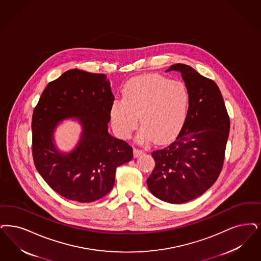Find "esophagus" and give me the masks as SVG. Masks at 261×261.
Returning a JSON list of instances; mask_svg holds the SVG:
<instances>
[{"mask_svg":"<svg viewBox=\"0 0 261 261\" xmlns=\"http://www.w3.org/2000/svg\"><path fill=\"white\" fill-rule=\"evenodd\" d=\"M143 153H144V150H142V149H139V148H134V156H141Z\"/></svg>","mask_w":261,"mask_h":261,"instance_id":"34e87169","label":"esophagus"}]
</instances>
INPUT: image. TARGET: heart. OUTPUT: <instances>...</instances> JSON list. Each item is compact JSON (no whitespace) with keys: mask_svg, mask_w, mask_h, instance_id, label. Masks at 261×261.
I'll return each instance as SVG.
<instances>
[{"mask_svg":"<svg viewBox=\"0 0 261 261\" xmlns=\"http://www.w3.org/2000/svg\"><path fill=\"white\" fill-rule=\"evenodd\" d=\"M123 99H115L110 109L116 133L128 138L138 124L137 139L142 143L154 140L166 143L179 133L186 122L189 106L188 88L181 82L159 74L131 79L122 89Z\"/></svg>","mask_w":261,"mask_h":261,"instance_id":"obj_1","label":"heart"}]
</instances>
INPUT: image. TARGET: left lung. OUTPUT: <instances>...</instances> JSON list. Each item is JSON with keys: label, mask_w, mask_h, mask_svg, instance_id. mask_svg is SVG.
Returning <instances> with one entry per match:
<instances>
[{"label": "left lung", "mask_w": 261, "mask_h": 261, "mask_svg": "<svg viewBox=\"0 0 261 261\" xmlns=\"http://www.w3.org/2000/svg\"><path fill=\"white\" fill-rule=\"evenodd\" d=\"M181 74L189 93L186 122L176 140L154 150L155 167L146 179L149 191L164 202L181 204L202 195L219 176L230 121L219 86L185 64L166 72Z\"/></svg>", "instance_id": "1"}]
</instances>
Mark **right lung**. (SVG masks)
<instances>
[{
    "label": "right lung",
    "instance_id": "add662e5",
    "mask_svg": "<svg viewBox=\"0 0 261 261\" xmlns=\"http://www.w3.org/2000/svg\"><path fill=\"white\" fill-rule=\"evenodd\" d=\"M115 101L104 73L73 69L49 83L32 118L33 158L40 175L64 198L90 203L103 198L115 185V169L133 158L132 146L108 131ZM82 127L73 149L63 152L55 131L63 120Z\"/></svg>",
    "mask_w": 261,
    "mask_h": 261
}]
</instances>
